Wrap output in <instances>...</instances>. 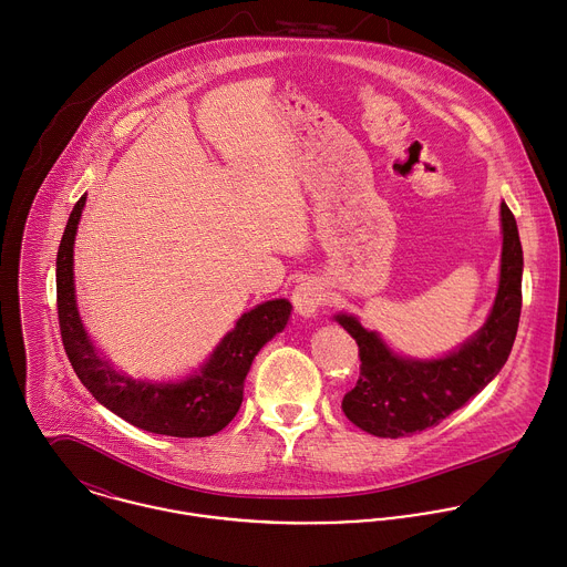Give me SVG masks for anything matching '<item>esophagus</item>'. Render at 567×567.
Masks as SVG:
<instances>
[{"label":"esophagus","instance_id":"34e87169","mask_svg":"<svg viewBox=\"0 0 567 567\" xmlns=\"http://www.w3.org/2000/svg\"><path fill=\"white\" fill-rule=\"evenodd\" d=\"M326 303V290L317 279L301 281L292 292V306L301 317H315Z\"/></svg>","mask_w":567,"mask_h":567}]
</instances>
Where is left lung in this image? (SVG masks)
<instances>
[{"instance_id":"left-lung-1","label":"left lung","mask_w":567,"mask_h":567,"mask_svg":"<svg viewBox=\"0 0 567 567\" xmlns=\"http://www.w3.org/2000/svg\"><path fill=\"white\" fill-rule=\"evenodd\" d=\"M502 275L484 328L457 352L437 361H406L386 350L354 317L337 321L359 346L361 377L343 395V413L378 437L413 435L440 424L499 374L513 350L522 315L524 252L513 210L502 202Z\"/></svg>"}]
</instances>
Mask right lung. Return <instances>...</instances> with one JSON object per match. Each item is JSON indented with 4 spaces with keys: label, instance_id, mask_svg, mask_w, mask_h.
I'll return each instance as SVG.
<instances>
[{
    "label": "right lung",
    "instance_id": "right-lung-1",
    "mask_svg": "<svg viewBox=\"0 0 567 567\" xmlns=\"http://www.w3.org/2000/svg\"><path fill=\"white\" fill-rule=\"evenodd\" d=\"M83 204L85 195L74 204L56 252V315L72 370L103 406L138 429L172 437H206L221 431L239 411L252 359L286 328L292 306L275 299L246 312L199 374L183 382L152 384L116 374L90 343L74 301L72 246Z\"/></svg>",
    "mask_w": 567,
    "mask_h": 567
}]
</instances>
